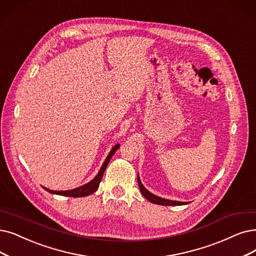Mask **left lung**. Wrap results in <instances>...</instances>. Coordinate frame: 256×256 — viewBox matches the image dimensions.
Returning a JSON list of instances; mask_svg holds the SVG:
<instances>
[{
    "label": "left lung",
    "instance_id": "8db88e82",
    "mask_svg": "<svg viewBox=\"0 0 256 256\" xmlns=\"http://www.w3.org/2000/svg\"><path fill=\"white\" fill-rule=\"evenodd\" d=\"M138 187L140 190V193L144 196L149 202L156 204V205H162V206H180V205H186L187 202H178V200H166V198H162L160 196H154L151 192H149L144 186L140 180V176H138Z\"/></svg>",
    "mask_w": 256,
    "mask_h": 256
}]
</instances>
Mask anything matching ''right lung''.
I'll list each match as a JSON object with an SVG mask.
<instances>
[{
	"label": "right lung",
	"instance_id": "obj_1",
	"mask_svg": "<svg viewBox=\"0 0 256 256\" xmlns=\"http://www.w3.org/2000/svg\"><path fill=\"white\" fill-rule=\"evenodd\" d=\"M120 148V144H116L114 148L111 149V151L109 152L108 156L106 158L103 166L100 167L98 173L96 174V176L92 180H90L89 182L85 184V185L80 186V187H78L76 189H72V190H67V191H54V190H49L45 187H43L46 191H48L49 193H52V194H58V196H70V198H83V196H90V194H92L94 192L96 191V189L98 188L100 186V182L102 180V178H103L104 176V172L108 166V164L111 160V158L114 156V154L116 153V151Z\"/></svg>",
	"mask_w": 256,
	"mask_h": 256
}]
</instances>
